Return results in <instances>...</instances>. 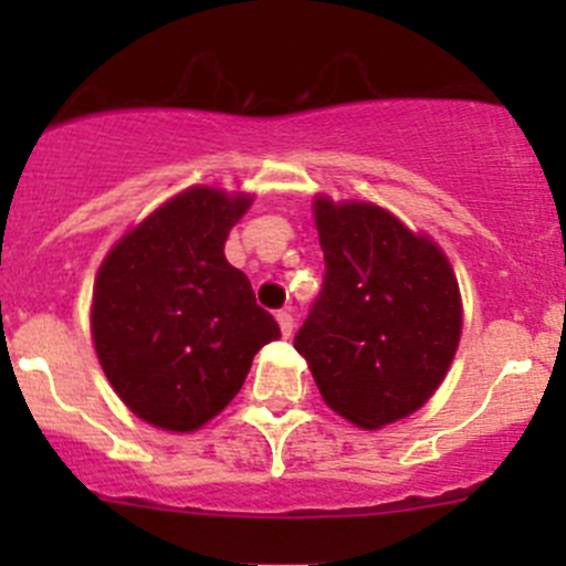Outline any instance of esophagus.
I'll return each instance as SVG.
<instances>
[{
  "mask_svg": "<svg viewBox=\"0 0 566 566\" xmlns=\"http://www.w3.org/2000/svg\"><path fill=\"white\" fill-rule=\"evenodd\" d=\"M276 319H279V328H282V334H284V336L293 334V325H295L293 312H290V310H282V312H279V315H276Z\"/></svg>",
  "mask_w": 566,
  "mask_h": 566,
  "instance_id": "esophagus-1",
  "label": "esophagus"
}]
</instances>
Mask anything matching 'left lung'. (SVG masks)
Masks as SVG:
<instances>
[{
  "label": "left lung",
  "mask_w": 566,
  "mask_h": 566,
  "mask_svg": "<svg viewBox=\"0 0 566 566\" xmlns=\"http://www.w3.org/2000/svg\"><path fill=\"white\" fill-rule=\"evenodd\" d=\"M323 290L293 345L325 402L367 430L432 397L460 342L452 265L378 205L315 202Z\"/></svg>",
  "instance_id": "obj_1"
}]
</instances>
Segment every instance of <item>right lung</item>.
Here are the masks:
<instances>
[{
    "instance_id": "obj_1",
    "label": "right lung",
    "mask_w": 566,
    "mask_h": 566,
    "mask_svg": "<svg viewBox=\"0 0 566 566\" xmlns=\"http://www.w3.org/2000/svg\"><path fill=\"white\" fill-rule=\"evenodd\" d=\"M249 202L188 188L108 251L95 279L101 367L119 399L164 430H197L221 413L254 353L282 336L224 256Z\"/></svg>"
}]
</instances>
